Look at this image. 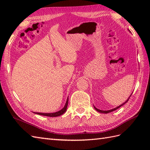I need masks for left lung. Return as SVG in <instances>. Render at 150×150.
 <instances>
[{"label": "left lung", "instance_id": "1", "mask_svg": "<svg viewBox=\"0 0 150 150\" xmlns=\"http://www.w3.org/2000/svg\"><path fill=\"white\" fill-rule=\"evenodd\" d=\"M132 94H131V95H132ZM131 95H130L129 96V97H131ZM129 97L128 98V99H127V100L125 102V103H123V104H122L121 105H120V106H117V108H113V109H112V110H107V111H104V110H99V109H97V108H95V106H94V108L95 110H96L98 112H100V113H110V112H111V111H115V110H117L118 108H119L120 107H121L122 106H123V105L125 104V103H126L128 101V100H129Z\"/></svg>", "mask_w": 150, "mask_h": 150}]
</instances>
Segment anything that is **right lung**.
<instances>
[{
    "instance_id": "add662e5",
    "label": "right lung",
    "mask_w": 150,
    "mask_h": 150,
    "mask_svg": "<svg viewBox=\"0 0 150 150\" xmlns=\"http://www.w3.org/2000/svg\"><path fill=\"white\" fill-rule=\"evenodd\" d=\"M68 98H67V100H66V103L64 107L62 110H60V111H57V112L55 113H36V112H34L35 113L38 114V115H43V116H47V117H58L61 115L63 113H64L66 112V111L67 110V107H68Z\"/></svg>"
}]
</instances>
